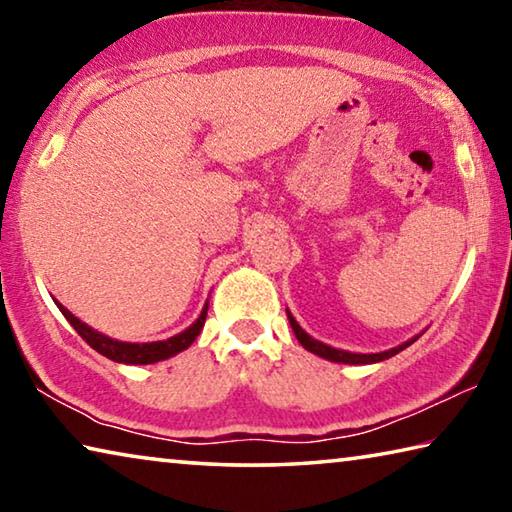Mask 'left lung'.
<instances>
[{
    "label": "left lung",
    "instance_id": "8db88e82",
    "mask_svg": "<svg viewBox=\"0 0 512 512\" xmlns=\"http://www.w3.org/2000/svg\"><path fill=\"white\" fill-rule=\"evenodd\" d=\"M287 316H289V323L293 327V334H296V339L300 341L302 348L318 354V357H323L327 361H334V363H357V366H361V363H377V361H384V359L395 357L397 352H402L404 348H409L411 343H415V341L420 339V334H418V336H413V339H409L406 343L397 345V348H391V350H386V352L357 354V352H348V350H336V348H332V345H325V343H320L316 339H311V336L305 332V329L298 325V320L291 316L289 309H287Z\"/></svg>",
    "mask_w": 512,
    "mask_h": 512
}]
</instances>
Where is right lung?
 <instances>
[{"label":"right lung","mask_w":512,"mask_h":512,"mask_svg":"<svg viewBox=\"0 0 512 512\" xmlns=\"http://www.w3.org/2000/svg\"><path fill=\"white\" fill-rule=\"evenodd\" d=\"M58 309L63 311V316L69 320L76 332H79L81 339L90 345L92 350H97L103 357H108L110 361L117 363H128V366H146V363H155V361H164L173 357V354L187 350L189 345L196 341V336L201 334V329L205 325V316H207V302L201 311V316L196 318V323L189 325L185 332H180L176 336H171L167 341H153V343H124L117 339H110V336L97 332L90 325L81 323L72 311H67L58 300H54Z\"/></svg>","instance_id":"obj_1"}]
</instances>
